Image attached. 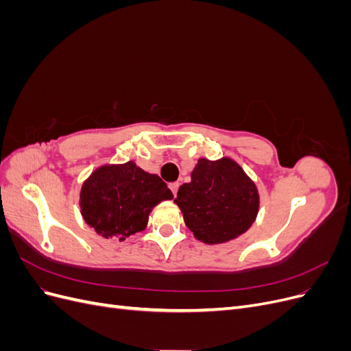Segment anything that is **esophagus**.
<instances>
[{
    "mask_svg": "<svg viewBox=\"0 0 351 351\" xmlns=\"http://www.w3.org/2000/svg\"><path fill=\"white\" fill-rule=\"evenodd\" d=\"M178 183H171V184H169V189H171V192H173V195L176 196L177 195V190H178Z\"/></svg>",
    "mask_w": 351,
    "mask_h": 351,
    "instance_id": "1",
    "label": "esophagus"
}]
</instances>
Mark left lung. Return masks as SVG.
Listing matches in <instances>:
<instances>
[{
    "label": "left lung",
    "mask_w": 351,
    "mask_h": 351,
    "mask_svg": "<svg viewBox=\"0 0 351 351\" xmlns=\"http://www.w3.org/2000/svg\"><path fill=\"white\" fill-rule=\"evenodd\" d=\"M190 183L174 199L187 228L206 244L226 243L247 231L259 209L258 189L230 158H200Z\"/></svg>",
    "instance_id": "1"
}]
</instances>
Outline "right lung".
Returning <instances> with one entry per match:
<instances>
[{"label": "right lung", "instance_id": "obj_1", "mask_svg": "<svg viewBox=\"0 0 351 351\" xmlns=\"http://www.w3.org/2000/svg\"><path fill=\"white\" fill-rule=\"evenodd\" d=\"M169 199L161 178L129 161L95 169L82 186L80 212L97 234L123 241L145 230L154 206Z\"/></svg>", "mask_w": 351, "mask_h": 351}]
</instances>
